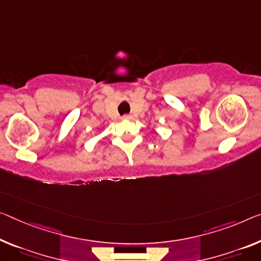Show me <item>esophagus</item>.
<instances>
[{
  "label": "esophagus",
  "mask_w": 261,
  "mask_h": 261,
  "mask_svg": "<svg viewBox=\"0 0 261 261\" xmlns=\"http://www.w3.org/2000/svg\"><path fill=\"white\" fill-rule=\"evenodd\" d=\"M122 119H123V120H129V119H132V117H130V115H128V114H126V115H123V117H122Z\"/></svg>",
  "instance_id": "1"
}]
</instances>
